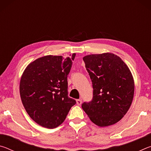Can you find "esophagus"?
<instances>
[{
	"mask_svg": "<svg viewBox=\"0 0 151 151\" xmlns=\"http://www.w3.org/2000/svg\"><path fill=\"white\" fill-rule=\"evenodd\" d=\"M76 104H77L78 105H81V104H82L81 99H78V100H76Z\"/></svg>",
	"mask_w": 151,
	"mask_h": 151,
	"instance_id": "1",
	"label": "esophagus"
}]
</instances>
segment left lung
Here are the masks:
<instances>
[{
	"mask_svg": "<svg viewBox=\"0 0 151 151\" xmlns=\"http://www.w3.org/2000/svg\"><path fill=\"white\" fill-rule=\"evenodd\" d=\"M93 83V98L82 104L91 121L97 126L112 125L122 119L131 106L134 82L128 66L110 52L84 57Z\"/></svg>",
	"mask_w": 151,
	"mask_h": 151,
	"instance_id": "obj_1",
	"label": "left lung"
}]
</instances>
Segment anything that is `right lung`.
Listing matches in <instances>:
<instances>
[{"mask_svg": "<svg viewBox=\"0 0 151 151\" xmlns=\"http://www.w3.org/2000/svg\"><path fill=\"white\" fill-rule=\"evenodd\" d=\"M76 54L71 58L47 55L25 68L20 81L22 104L33 121L47 129L65 121L75 99L68 96L67 76Z\"/></svg>", "mask_w": 151, "mask_h": 151, "instance_id": "1", "label": "right lung"}]
</instances>
